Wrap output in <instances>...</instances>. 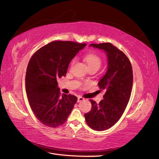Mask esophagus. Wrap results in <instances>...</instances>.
Listing matches in <instances>:
<instances>
[{"instance_id":"1","label":"esophagus","mask_w":159,"mask_h":159,"mask_svg":"<svg viewBox=\"0 0 159 159\" xmlns=\"http://www.w3.org/2000/svg\"><path fill=\"white\" fill-rule=\"evenodd\" d=\"M84 100V98L83 97H77V102H78V103H80V102L83 101Z\"/></svg>"}]
</instances>
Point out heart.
Wrapping results in <instances>:
<instances>
[{"instance_id": "obj_1", "label": "heart", "mask_w": 159, "mask_h": 159, "mask_svg": "<svg viewBox=\"0 0 159 159\" xmlns=\"http://www.w3.org/2000/svg\"><path fill=\"white\" fill-rule=\"evenodd\" d=\"M85 61L87 63L88 66L90 68H97L98 69L100 68L102 64V59L99 55L96 53H89L85 56ZM75 60L73 59L71 65H73L75 62Z\"/></svg>"}]
</instances>
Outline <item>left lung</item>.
Masks as SVG:
<instances>
[{"mask_svg": "<svg viewBox=\"0 0 159 159\" xmlns=\"http://www.w3.org/2000/svg\"><path fill=\"white\" fill-rule=\"evenodd\" d=\"M90 45L105 50L108 58L107 70L98 84L100 91L105 93L103 99L99 103L90 99L91 110L84 114L87 125L101 131L114 126L127 106L133 87V69L125 53L111 43Z\"/></svg>", "mask_w": 159, "mask_h": 159, "instance_id": "1", "label": "left lung"}]
</instances>
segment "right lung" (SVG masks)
<instances>
[{"label": "right lung", "instance_id": "obj_1", "mask_svg": "<svg viewBox=\"0 0 159 159\" xmlns=\"http://www.w3.org/2000/svg\"><path fill=\"white\" fill-rule=\"evenodd\" d=\"M86 43L55 41L35 52L26 73V92L30 106L42 124L55 128L66 121L77 98L61 96L57 80L65 76L70 61Z\"/></svg>", "mask_w": 159, "mask_h": 159}]
</instances>
